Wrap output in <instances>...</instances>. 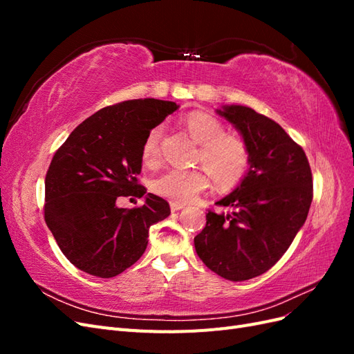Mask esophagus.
<instances>
[{"mask_svg": "<svg viewBox=\"0 0 354 354\" xmlns=\"http://www.w3.org/2000/svg\"><path fill=\"white\" fill-rule=\"evenodd\" d=\"M169 207H171V211H178L181 208H185L186 203L178 202V201H169Z\"/></svg>", "mask_w": 354, "mask_h": 354, "instance_id": "34e87169", "label": "esophagus"}]
</instances>
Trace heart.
Segmentation results:
<instances>
[{
	"label": "heart",
	"instance_id": "1",
	"mask_svg": "<svg viewBox=\"0 0 354 354\" xmlns=\"http://www.w3.org/2000/svg\"><path fill=\"white\" fill-rule=\"evenodd\" d=\"M186 128L201 147V162L220 187H232L243 177L248 167V149L242 138L224 134V125L205 112L187 116ZM160 128L151 130L145 138L142 155L145 162H153L159 155ZM208 186V180L199 171L168 169L155 180V192L178 202L194 199Z\"/></svg>",
	"mask_w": 354,
	"mask_h": 354
}]
</instances>
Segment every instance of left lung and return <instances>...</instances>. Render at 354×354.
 Segmentation results:
<instances>
[{
    "instance_id": "8db88e82",
    "label": "left lung",
    "mask_w": 354,
    "mask_h": 354,
    "mask_svg": "<svg viewBox=\"0 0 354 354\" xmlns=\"http://www.w3.org/2000/svg\"><path fill=\"white\" fill-rule=\"evenodd\" d=\"M216 112L241 134L250 168L216 202L232 211H208L195 250L209 270L242 282L279 261L303 227L313 198L312 171L303 149L270 118L241 104Z\"/></svg>"
}]
</instances>
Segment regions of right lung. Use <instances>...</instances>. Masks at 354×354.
<instances>
[{
  "label": "right lung",
  "mask_w": 354,
  "mask_h": 354,
  "mask_svg": "<svg viewBox=\"0 0 354 354\" xmlns=\"http://www.w3.org/2000/svg\"><path fill=\"white\" fill-rule=\"evenodd\" d=\"M180 108L174 102L136 99L95 112L55 153L46 176L44 216L66 259L80 270L113 277L146 251L149 227L167 218L168 202L138 185L146 136ZM121 196H145L127 210Z\"/></svg>",
  "instance_id": "1"
}]
</instances>
